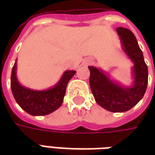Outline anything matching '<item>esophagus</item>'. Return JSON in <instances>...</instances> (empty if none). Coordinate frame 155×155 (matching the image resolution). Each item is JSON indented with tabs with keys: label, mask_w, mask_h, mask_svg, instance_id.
<instances>
[{
	"label": "esophagus",
	"mask_w": 155,
	"mask_h": 155,
	"mask_svg": "<svg viewBox=\"0 0 155 155\" xmlns=\"http://www.w3.org/2000/svg\"><path fill=\"white\" fill-rule=\"evenodd\" d=\"M91 61H88V63H87V64H90V63H91Z\"/></svg>",
	"instance_id": "esophagus-1"
}]
</instances>
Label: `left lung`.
I'll list each match as a JSON object with an SVG mask.
<instances>
[{"label":"left lung","mask_w":155,"mask_h":155,"mask_svg":"<svg viewBox=\"0 0 155 155\" xmlns=\"http://www.w3.org/2000/svg\"><path fill=\"white\" fill-rule=\"evenodd\" d=\"M116 31L122 50L134 63L133 83L130 86L122 85L101 69L89 66L90 85L94 100L101 107L110 112H124L136 105L144 95L148 84V67L132 31L124 27H118Z\"/></svg>","instance_id":"obj_1"}]
</instances>
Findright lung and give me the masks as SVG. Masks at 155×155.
Listing matches in <instances>:
<instances>
[{
	"mask_svg": "<svg viewBox=\"0 0 155 155\" xmlns=\"http://www.w3.org/2000/svg\"><path fill=\"white\" fill-rule=\"evenodd\" d=\"M16 69L17 60L12 67L11 76L12 94L21 108L34 116L46 115L61 107L68 82L75 74V71H65L53 87L44 91H35L20 84L16 76Z\"/></svg>",
	"mask_w": 155,
	"mask_h": 155,
	"instance_id": "1",
	"label": "right lung"
}]
</instances>
